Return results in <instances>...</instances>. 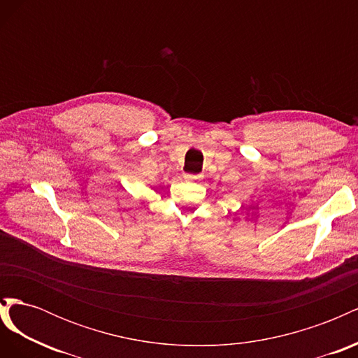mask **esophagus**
I'll return each instance as SVG.
<instances>
[{"label":"esophagus","instance_id":"34e87169","mask_svg":"<svg viewBox=\"0 0 358 358\" xmlns=\"http://www.w3.org/2000/svg\"><path fill=\"white\" fill-rule=\"evenodd\" d=\"M185 179H188V180H197V179H200V175H191V173H188V175H185Z\"/></svg>","mask_w":358,"mask_h":358}]
</instances>
